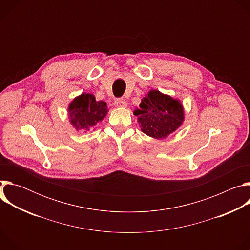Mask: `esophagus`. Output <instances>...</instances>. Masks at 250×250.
Segmentation results:
<instances>
[{"label": "esophagus", "instance_id": "1", "mask_svg": "<svg viewBox=\"0 0 250 250\" xmlns=\"http://www.w3.org/2000/svg\"><path fill=\"white\" fill-rule=\"evenodd\" d=\"M115 104L118 108H125L126 106V102L123 98H118L115 100Z\"/></svg>", "mask_w": 250, "mask_h": 250}]
</instances>
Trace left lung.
<instances>
[{
    "label": "left lung",
    "instance_id": "8db88e82",
    "mask_svg": "<svg viewBox=\"0 0 250 250\" xmlns=\"http://www.w3.org/2000/svg\"><path fill=\"white\" fill-rule=\"evenodd\" d=\"M141 130L154 138H164L179 127L184 119L182 104L159 91H150L134 111Z\"/></svg>",
    "mask_w": 250,
    "mask_h": 250
}]
</instances>
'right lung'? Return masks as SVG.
<instances>
[{"label": "right lung", "mask_w": 250, "mask_h": 250, "mask_svg": "<svg viewBox=\"0 0 250 250\" xmlns=\"http://www.w3.org/2000/svg\"><path fill=\"white\" fill-rule=\"evenodd\" d=\"M108 111L106 103L97 102L91 94H82L69 104L70 122L77 130H89L105 117Z\"/></svg>", "instance_id": "1"}]
</instances>
